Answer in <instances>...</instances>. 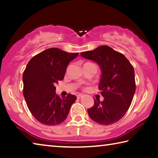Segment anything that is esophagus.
I'll list each match as a JSON object with an SVG mask.
<instances>
[{"instance_id": "esophagus-1", "label": "esophagus", "mask_w": 158, "mask_h": 158, "mask_svg": "<svg viewBox=\"0 0 158 158\" xmlns=\"http://www.w3.org/2000/svg\"><path fill=\"white\" fill-rule=\"evenodd\" d=\"M83 95H84V94H77V99H81V97H83Z\"/></svg>"}]
</instances>
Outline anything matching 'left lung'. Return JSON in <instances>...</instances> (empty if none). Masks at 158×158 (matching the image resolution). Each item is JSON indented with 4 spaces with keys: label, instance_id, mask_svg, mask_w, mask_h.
I'll return each instance as SVG.
<instances>
[{
    "label": "left lung",
    "instance_id": "left-lung-1",
    "mask_svg": "<svg viewBox=\"0 0 158 158\" xmlns=\"http://www.w3.org/2000/svg\"><path fill=\"white\" fill-rule=\"evenodd\" d=\"M81 55L97 62L102 71L99 89L104 99H94V106L87 110L90 118L102 125L117 123L130 108L136 90L132 65L125 55L107 45Z\"/></svg>",
    "mask_w": 158,
    "mask_h": 158
}]
</instances>
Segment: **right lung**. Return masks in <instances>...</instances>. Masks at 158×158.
I'll return each instance as SVG.
<instances>
[{"label":"right lung","mask_w":158,"mask_h":158,"mask_svg":"<svg viewBox=\"0 0 158 158\" xmlns=\"http://www.w3.org/2000/svg\"><path fill=\"white\" fill-rule=\"evenodd\" d=\"M77 55L78 53L49 48L33 56L26 67L22 77L23 94L30 112L43 125L63 123L77 99L71 94L59 97L55 93V85L64 79L69 62Z\"/></svg>","instance_id":"add662e5"}]
</instances>
